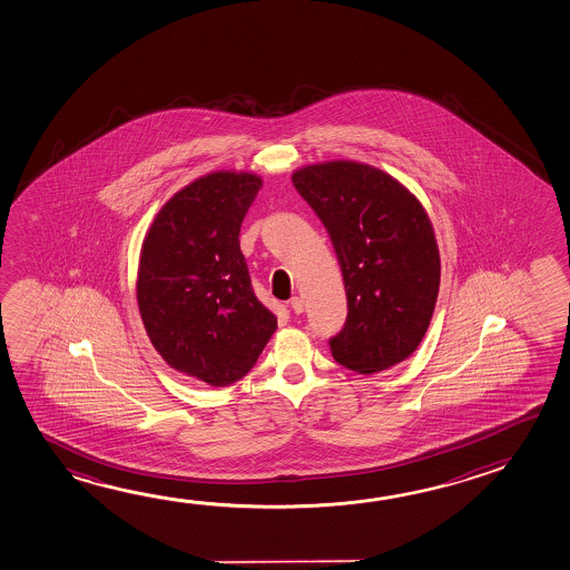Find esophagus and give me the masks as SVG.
Segmentation results:
<instances>
[{
	"mask_svg": "<svg viewBox=\"0 0 570 570\" xmlns=\"http://www.w3.org/2000/svg\"><path fill=\"white\" fill-rule=\"evenodd\" d=\"M291 309L295 311V313H297V315H299V313H303V309H305V305H303V299H301V297H291Z\"/></svg>",
	"mask_w": 570,
	"mask_h": 570,
	"instance_id": "34e87169",
	"label": "esophagus"
}]
</instances>
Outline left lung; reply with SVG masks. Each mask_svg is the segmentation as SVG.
<instances>
[{"label":"left lung","mask_w":570,"mask_h":570,"mask_svg":"<svg viewBox=\"0 0 570 570\" xmlns=\"http://www.w3.org/2000/svg\"><path fill=\"white\" fill-rule=\"evenodd\" d=\"M325 225L347 291V321L328 341L363 375L411 357L425 337L441 283L433 223L415 195L373 165L327 161L293 174Z\"/></svg>","instance_id":"1"}]
</instances>
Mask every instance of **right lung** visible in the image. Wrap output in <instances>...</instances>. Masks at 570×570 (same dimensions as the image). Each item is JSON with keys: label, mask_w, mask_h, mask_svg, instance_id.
<instances>
[{"label": "right lung", "mask_w": 570, "mask_h": 570, "mask_svg": "<svg viewBox=\"0 0 570 570\" xmlns=\"http://www.w3.org/2000/svg\"><path fill=\"white\" fill-rule=\"evenodd\" d=\"M261 185L247 171L203 175L165 203L141 245L137 305L147 337L169 367L207 385L247 375L277 328L239 247Z\"/></svg>", "instance_id": "right-lung-1"}]
</instances>
